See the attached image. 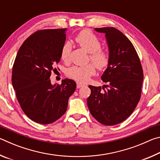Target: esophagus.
Listing matches in <instances>:
<instances>
[{"label":"esophagus","instance_id":"obj_1","mask_svg":"<svg viewBox=\"0 0 160 160\" xmlns=\"http://www.w3.org/2000/svg\"><path fill=\"white\" fill-rule=\"evenodd\" d=\"M82 87H83V85H82V84H80V83L77 82V88H82Z\"/></svg>","mask_w":160,"mask_h":160}]
</instances>
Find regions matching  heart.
<instances>
[{
    "label": "heart",
    "instance_id": "1",
    "mask_svg": "<svg viewBox=\"0 0 160 160\" xmlns=\"http://www.w3.org/2000/svg\"><path fill=\"white\" fill-rule=\"evenodd\" d=\"M76 42L80 47L90 53V60L99 70L106 69L110 63V56L107 51L102 49L101 42L95 34L89 30H82L75 37ZM71 44L66 43L61 52V60L64 62L69 61L71 53ZM93 64L85 66H73L68 70V76L80 83H85L96 72Z\"/></svg>",
    "mask_w": 160,
    "mask_h": 160
}]
</instances>
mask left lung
I'll use <instances>...</instances> for the list:
<instances>
[{"mask_svg":"<svg viewBox=\"0 0 160 160\" xmlns=\"http://www.w3.org/2000/svg\"><path fill=\"white\" fill-rule=\"evenodd\" d=\"M94 29L105 34L110 63L101 77L107 85L102 88L89 85L91 94L88 98V106L100 123L113 126L129 117L138 104L142 68L133 45L122 32L114 28Z\"/></svg>","mask_w":160,"mask_h":160,"instance_id":"8db88e82","label":"left lung"}]
</instances>
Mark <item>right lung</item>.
<instances>
[{"instance_id":"1","label":"right lung","mask_w":160,"mask_h":160,"mask_svg":"<svg viewBox=\"0 0 160 160\" xmlns=\"http://www.w3.org/2000/svg\"><path fill=\"white\" fill-rule=\"evenodd\" d=\"M66 29L38 30L19 49L13 64L12 83L24 113L34 122L49 124L66 112L68 102L76 88L70 79L51 85V72L61 60Z\"/></svg>"}]
</instances>
